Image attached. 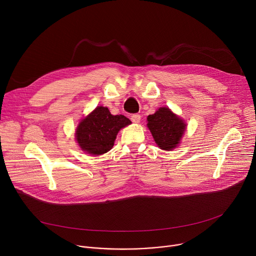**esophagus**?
Wrapping results in <instances>:
<instances>
[{
    "mask_svg": "<svg viewBox=\"0 0 256 256\" xmlns=\"http://www.w3.org/2000/svg\"><path fill=\"white\" fill-rule=\"evenodd\" d=\"M130 120H132V122L138 124V122H140V116L138 114H132V116H130Z\"/></svg>",
    "mask_w": 256,
    "mask_h": 256,
    "instance_id": "esophagus-1",
    "label": "esophagus"
}]
</instances>
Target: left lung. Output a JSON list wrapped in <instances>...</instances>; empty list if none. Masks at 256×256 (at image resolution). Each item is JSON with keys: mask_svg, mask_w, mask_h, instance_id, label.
Here are the masks:
<instances>
[{"mask_svg": "<svg viewBox=\"0 0 256 256\" xmlns=\"http://www.w3.org/2000/svg\"><path fill=\"white\" fill-rule=\"evenodd\" d=\"M148 128L162 150H172L186 130V124L169 108L162 107L148 116Z\"/></svg>", "mask_w": 256, "mask_h": 256, "instance_id": "obj_1", "label": "left lung"}]
</instances>
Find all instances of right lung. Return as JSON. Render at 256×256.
<instances>
[{
  "instance_id": "obj_1",
  "label": "right lung",
  "mask_w": 256,
  "mask_h": 256,
  "mask_svg": "<svg viewBox=\"0 0 256 256\" xmlns=\"http://www.w3.org/2000/svg\"><path fill=\"white\" fill-rule=\"evenodd\" d=\"M130 124L124 116H112L107 107L98 106L80 122L76 138L82 150L101 155L114 147L118 130Z\"/></svg>"
}]
</instances>
